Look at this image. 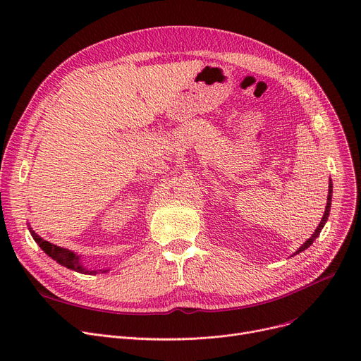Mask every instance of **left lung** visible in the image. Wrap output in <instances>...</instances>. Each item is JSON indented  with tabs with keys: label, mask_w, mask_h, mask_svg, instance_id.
Here are the masks:
<instances>
[{
	"label": "left lung",
	"mask_w": 361,
	"mask_h": 361,
	"mask_svg": "<svg viewBox=\"0 0 361 361\" xmlns=\"http://www.w3.org/2000/svg\"><path fill=\"white\" fill-rule=\"evenodd\" d=\"M331 200H332V181L329 183V195H328V202H326V209H325V215H324V218H322V221H320L319 226L316 228V231L312 234V237H310L305 244H302L301 247H300L294 255H297V253H300V252H302V250L309 249L310 245L313 244V241L319 237V234H320L322 228H324V226H325V224H326V221H328V216H329V211H331Z\"/></svg>",
	"instance_id": "left-lung-1"
}]
</instances>
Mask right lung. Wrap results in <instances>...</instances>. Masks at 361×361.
I'll use <instances>...</instances> for the list:
<instances>
[{
  "instance_id": "add662e5",
  "label": "right lung",
  "mask_w": 361,
  "mask_h": 361,
  "mask_svg": "<svg viewBox=\"0 0 361 361\" xmlns=\"http://www.w3.org/2000/svg\"><path fill=\"white\" fill-rule=\"evenodd\" d=\"M33 240L39 244V247L49 256L52 257L54 260L59 262L60 264H63V267L68 268V269H73L75 272H80V274H97V271H87L85 269L82 264L79 263V256H75V253L67 250V249H63V247H59V245L55 244H51L45 240H42L39 235H37L35 231H30ZM106 272V271H104Z\"/></svg>"
}]
</instances>
